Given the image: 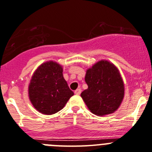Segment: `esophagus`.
Returning <instances> with one entry per match:
<instances>
[{"label":"esophagus","instance_id":"1","mask_svg":"<svg viewBox=\"0 0 152 152\" xmlns=\"http://www.w3.org/2000/svg\"><path fill=\"white\" fill-rule=\"evenodd\" d=\"M81 92H82L81 89H80V88H79V89H77L76 91H75V94H76V95H80Z\"/></svg>","mask_w":152,"mask_h":152}]
</instances>
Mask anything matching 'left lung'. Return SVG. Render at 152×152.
Segmentation results:
<instances>
[{"mask_svg": "<svg viewBox=\"0 0 152 152\" xmlns=\"http://www.w3.org/2000/svg\"><path fill=\"white\" fill-rule=\"evenodd\" d=\"M85 80L88 89L81 93L89 110L96 115L114 113L124 97V84L118 69L101 60L89 69Z\"/></svg>", "mask_w": 152, "mask_h": 152, "instance_id": "1", "label": "left lung"}]
</instances>
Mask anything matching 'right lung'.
I'll use <instances>...</instances> for the list:
<instances>
[{
    "instance_id": "right-lung-1",
    "label": "right lung",
    "mask_w": 152,
    "mask_h": 152,
    "mask_svg": "<svg viewBox=\"0 0 152 152\" xmlns=\"http://www.w3.org/2000/svg\"><path fill=\"white\" fill-rule=\"evenodd\" d=\"M73 95L63 78L62 66L53 61L38 67L29 86V97L33 105L45 115L61 110Z\"/></svg>"
}]
</instances>
